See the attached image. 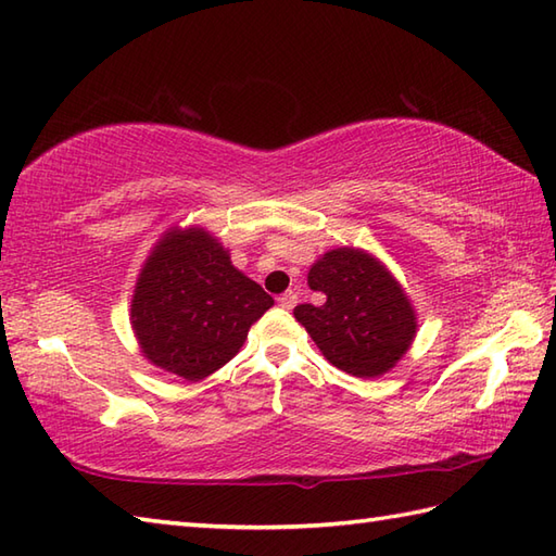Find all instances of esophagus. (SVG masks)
I'll list each match as a JSON object with an SVG mask.
<instances>
[{
    "instance_id": "esophagus-1",
    "label": "esophagus",
    "mask_w": 556,
    "mask_h": 556,
    "mask_svg": "<svg viewBox=\"0 0 556 556\" xmlns=\"http://www.w3.org/2000/svg\"><path fill=\"white\" fill-rule=\"evenodd\" d=\"M296 301H299V296H296V293H293V291H287V293H281V296L277 299V303L281 305V308H285V311H291L293 308V305H296Z\"/></svg>"
}]
</instances>
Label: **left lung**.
<instances>
[{
    "label": "left lung",
    "instance_id": "1",
    "mask_svg": "<svg viewBox=\"0 0 556 556\" xmlns=\"http://www.w3.org/2000/svg\"><path fill=\"white\" fill-rule=\"evenodd\" d=\"M308 287L323 305L293 308L323 356L353 377L392 370L416 337V313L389 269L358 248H334L308 271Z\"/></svg>",
    "mask_w": 556,
    "mask_h": 556
}]
</instances>
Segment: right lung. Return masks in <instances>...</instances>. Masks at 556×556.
I'll use <instances>...</instances> for the list:
<instances>
[{
    "label": "right lung",
    "mask_w": 556,
    "mask_h": 556,
    "mask_svg": "<svg viewBox=\"0 0 556 556\" xmlns=\"http://www.w3.org/2000/svg\"><path fill=\"white\" fill-rule=\"evenodd\" d=\"M275 301L205 229H172L152 248L131 301L143 356L198 382L229 363Z\"/></svg>",
    "instance_id": "add662e5"
}]
</instances>
